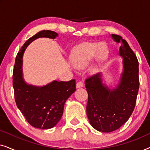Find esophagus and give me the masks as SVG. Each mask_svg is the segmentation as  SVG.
<instances>
[{"label": "esophagus", "mask_w": 150, "mask_h": 150, "mask_svg": "<svg viewBox=\"0 0 150 150\" xmlns=\"http://www.w3.org/2000/svg\"><path fill=\"white\" fill-rule=\"evenodd\" d=\"M83 87V83L82 81H79L76 83V88H81Z\"/></svg>", "instance_id": "34e87169"}]
</instances>
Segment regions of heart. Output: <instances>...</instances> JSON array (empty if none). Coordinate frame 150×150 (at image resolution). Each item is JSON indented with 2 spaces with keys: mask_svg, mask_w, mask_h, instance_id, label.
<instances>
[{
  "mask_svg": "<svg viewBox=\"0 0 150 150\" xmlns=\"http://www.w3.org/2000/svg\"><path fill=\"white\" fill-rule=\"evenodd\" d=\"M109 54V49L105 44L100 43H86L74 49L70 55V61L73 66L77 69H83L92 61L89 67V73L93 74Z\"/></svg>",
  "mask_w": 150,
  "mask_h": 150,
  "instance_id": "b5f03b06",
  "label": "heart"
}]
</instances>
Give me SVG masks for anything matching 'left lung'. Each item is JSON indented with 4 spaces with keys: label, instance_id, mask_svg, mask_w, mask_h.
Here are the masks:
<instances>
[{
    "label": "left lung",
    "instance_id": "1",
    "mask_svg": "<svg viewBox=\"0 0 150 150\" xmlns=\"http://www.w3.org/2000/svg\"><path fill=\"white\" fill-rule=\"evenodd\" d=\"M112 38L117 43H122L120 55L123 58L124 71L120 83L115 89H109L102 83L101 73L85 80L87 115L92 127L103 132L117 130L128 121L134 109L139 89L137 56L122 37L112 34Z\"/></svg>",
    "mask_w": 150,
    "mask_h": 150
}]
</instances>
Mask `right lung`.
Here are the masks:
<instances>
[{"label": "right lung", "mask_w": 150, "mask_h": 150, "mask_svg": "<svg viewBox=\"0 0 150 150\" xmlns=\"http://www.w3.org/2000/svg\"><path fill=\"white\" fill-rule=\"evenodd\" d=\"M58 34L44 30L24 43L16 58L13 71L14 97L18 108L30 125L37 128L50 129L54 127L63 115L67 98L76 91V81H54L43 87L28 85L22 77V57L26 47L36 39H54Z\"/></svg>", "instance_id": "add662e5"}]
</instances>
